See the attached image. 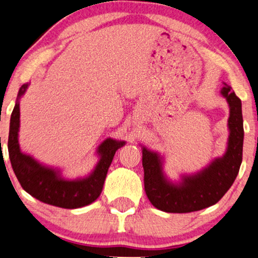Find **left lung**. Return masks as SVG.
<instances>
[{"label":"left lung","instance_id":"obj_1","mask_svg":"<svg viewBox=\"0 0 258 258\" xmlns=\"http://www.w3.org/2000/svg\"><path fill=\"white\" fill-rule=\"evenodd\" d=\"M221 93L230 107L228 149L201 172L184 176L179 184H172L164 176L159 154L143 147L144 186L154 208L171 214L202 210L217 203L235 181L243 156L242 102L228 85Z\"/></svg>","mask_w":258,"mask_h":258}]
</instances>
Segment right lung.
<instances>
[{"label": "right lung", "instance_id": "obj_1", "mask_svg": "<svg viewBox=\"0 0 258 258\" xmlns=\"http://www.w3.org/2000/svg\"><path fill=\"white\" fill-rule=\"evenodd\" d=\"M27 88L28 84H25L19 91L15 107L10 116L8 138L10 163L22 188L43 203L63 209H78L93 203L101 194L106 174L116 150L125 145V142H116L111 138L106 139L98 149L100 160L93 172L84 179H63L61 178L59 171L43 166L20 150L19 99L25 94Z\"/></svg>", "mask_w": 258, "mask_h": 258}]
</instances>
